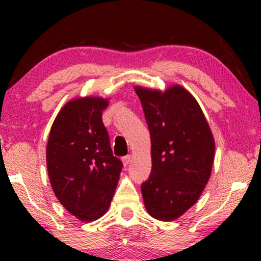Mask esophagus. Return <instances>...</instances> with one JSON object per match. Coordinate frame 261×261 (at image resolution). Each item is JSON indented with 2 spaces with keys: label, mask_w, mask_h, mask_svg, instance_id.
Segmentation results:
<instances>
[{
  "label": "esophagus",
  "mask_w": 261,
  "mask_h": 261,
  "mask_svg": "<svg viewBox=\"0 0 261 261\" xmlns=\"http://www.w3.org/2000/svg\"><path fill=\"white\" fill-rule=\"evenodd\" d=\"M130 160H132V156L130 155H124L123 158H122V162H123V165L124 166H127L128 164L130 163Z\"/></svg>",
  "instance_id": "1"
}]
</instances>
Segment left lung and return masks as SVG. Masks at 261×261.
I'll return each instance as SVG.
<instances>
[{
  "mask_svg": "<svg viewBox=\"0 0 261 261\" xmlns=\"http://www.w3.org/2000/svg\"><path fill=\"white\" fill-rule=\"evenodd\" d=\"M152 144V170L141 184L148 214L176 220L194 205L208 183L215 142L204 114L179 85L165 92L135 87Z\"/></svg>",
  "mask_w": 261,
  "mask_h": 261,
  "instance_id": "1",
  "label": "left lung"
}]
</instances>
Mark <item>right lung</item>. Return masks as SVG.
Masks as SVG:
<instances>
[{
	"label": "right lung",
	"instance_id": "obj_1",
	"mask_svg": "<svg viewBox=\"0 0 261 261\" xmlns=\"http://www.w3.org/2000/svg\"><path fill=\"white\" fill-rule=\"evenodd\" d=\"M108 101L72 99L57 115L49 132L46 160L59 202L82 221H94L109 208L123 164L113 155L102 121Z\"/></svg>",
	"mask_w": 261,
	"mask_h": 261
}]
</instances>
